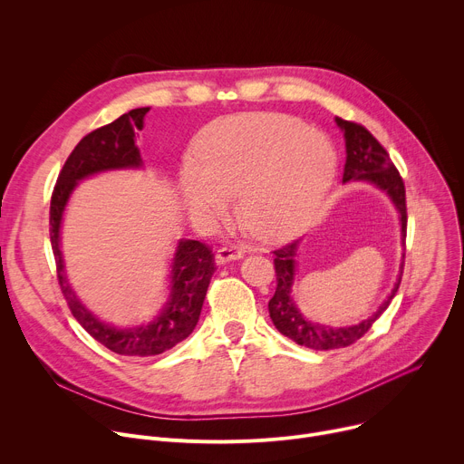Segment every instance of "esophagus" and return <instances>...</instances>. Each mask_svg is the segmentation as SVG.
Wrapping results in <instances>:
<instances>
[{"label": "esophagus", "instance_id": "1", "mask_svg": "<svg viewBox=\"0 0 464 464\" xmlns=\"http://www.w3.org/2000/svg\"><path fill=\"white\" fill-rule=\"evenodd\" d=\"M242 256H244V251H242L240 247H237V246H224V247L217 249L215 263H217V265H226V263H229V261H238V259H242Z\"/></svg>", "mask_w": 464, "mask_h": 464}]
</instances>
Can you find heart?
<instances>
[{
  "label": "heart",
  "instance_id": "b5f03b06",
  "mask_svg": "<svg viewBox=\"0 0 464 464\" xmlns=\"http://www.w3.org/2000/svg\"><path fill=\"white\" fill-rule=\"evenodd\" d=\"M336 172L329 139L300 118L247 112L215 121L187 160L179 194L187 213L205 224L224 220L237 196L238 224L259 240L300 233L316 217Z\"/></svg>",
  "mask_w": 464,
  "mask_h": 464
}]
</instances>
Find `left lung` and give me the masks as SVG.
I'll return each instance as SVG.
<instances>
[{
    "label": "left lung",
    "mask_w": 464,
    "mask_h": 464,
    "mask_svg": "<svg viewBox=\"0 0 464 464\" xmlns=\"http://www.w3.org/2000/svg\"><path fill=\"white\" fill-rule=\"evenodd\" d=\"M336 125H339L344 144H346V164L343 183H370L377 190H382L389 196L392 201L398 220H400V240L401 246H405V229H407V208H405V187L403 181L392 164L389 153L385 148L379 144L370 131H366L362 125L346 121L343 118H334ZM300 240H294L292 244L274 251V265H276V276H277V286L272 300L268 302V313L277 327V331L290 341H294L300 346L311 348V350H334L344 348L359 341L361 336L372 327V324L385 313V309L391 305L392 298L400 288L401 274H403V259L400 263V270L394 281V286L389 296L383 300L366 320L355 324V325H344V327H333L318 322H311L298 307L296 300H294L292 286L296 283V272H298V251H300Z\"/></svg>",
    "instance_id": "8db88e82"
}]
</instances>
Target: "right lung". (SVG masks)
<instances>
[{
  "instance_id": "obj_1",
  "label": "right lung",
  "mask_w": 464,
  "mask_h": 464,
  "mask_svg": "<svg viewBox=\"0 0 464 464\" xmlns=\"http://www.w3.org/2000/svg\"><path fill=\"white\" fill-rule=\"evenodd\" d=\"M148 111L150 107L133 109L82 139L63 166L50 207V237L57 265V277L73 318L100 344L118 355L128 357L159 355L185 341L199 320L210 277L217 270L213 254L205 244L199 240L179 238L174 256L168 263V288L164 304L150 322H140L128 327L109 324L94 314L81 302L72 283L68 281L61 231L70 198L81 181L92 176L144 168L135 133L144 128Z\"/></svg>"
}]
</instances>
